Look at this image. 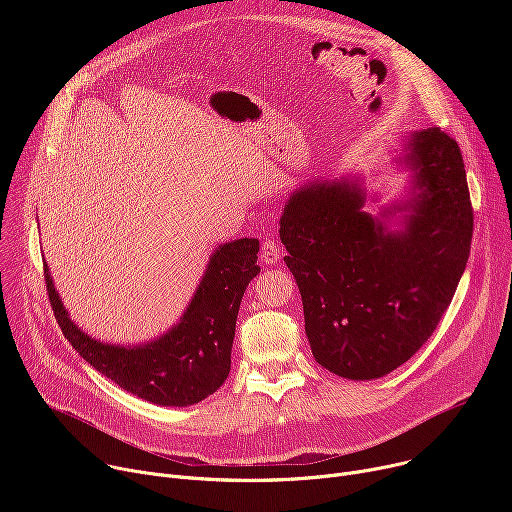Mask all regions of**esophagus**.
Segmentation results:
<instances>
[{
    "label": "esophagus",
    "instance_id": "obj_1",
    "mask_svg": "<svg viewBox=\"0 0 512 512\" xmlns=\"http://www.w3.org/2000/svg\"><path fill=\"white\" fill-rule=\"evenodd\" d=\"M283 255V247L275 239H265L261 245V261L265 265H275Z\"/></svg>",
    "mask_w": 512,
    "mask_h": 512
}]
</instances>
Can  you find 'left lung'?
<instances>
[{
	"instance_id": "8db88e82",
	"label": "left lung",
	"mask_w": 512,
	"mask_h": 512,
	"mask_svg": "<svg viewBox=\"0 0 512 512\" xmlns=\"http://www.w3.org/2000/svg\"><path fill=\"white\" fill-rule=\"evenodd\" d=\"M405 200L364 210L358 176L310 180L285 202L279 237L302 294L312 354L350 381L389 375L433 334L466 269L474 212L462 152L440 127L405 137ZM405 211L393 232L387 220Z\"/></svg>"
}]
</instances>
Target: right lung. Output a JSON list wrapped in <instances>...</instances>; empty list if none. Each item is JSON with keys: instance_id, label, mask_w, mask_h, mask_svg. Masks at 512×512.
I'll list each match as a JSON object with an SVG mask.
<instances>
[{"instance_id": "add662e5", "label": "right lung", "mask_w": 512, "mask_h": 512, "mask_svg": "<svg viewBox=\"0 0 512 512\" xmlns=\"http://www.w3.org/2000/svg\"><path fill=\"white\" fill-rule=\"evenodd\" d=\"M259 241L235 239L218 245L180 322L160 338L141 344L95 340L70 320L48 265H44L48 298L64 338L93 369L127 393L166 407H188L225 383L237 314L249 281L261 271Z\"/></svg>"}]
</instances>
